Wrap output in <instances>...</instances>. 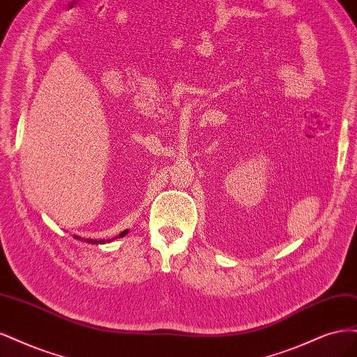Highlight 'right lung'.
<instances>
[{"instance_id":"right-lung-1","label":"right lung","mask_w":357,"mask_h":357,"mask_svg":"<svg viewBox=\"0 0 357 357\" xmlns=\"http://www.w3.org/2000/svg\"><path fill=\"white\" fill-rule=\"evenodd\" d=\"M126 233H128V229H126V231H123L120 236H124ZM75 238H78V237L75 236ZM84 241H89V243H105V240H93V238H84Z\"/></svg>"}]
</instances>
